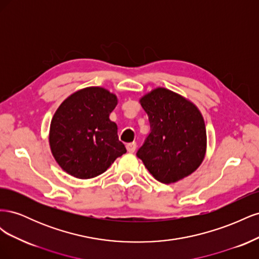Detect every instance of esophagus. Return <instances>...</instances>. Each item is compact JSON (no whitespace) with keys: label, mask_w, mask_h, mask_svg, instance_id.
<instances>
[{"label":"esophagus","mask_w":259,"mask_h":259,"mask_svg":"<svg viewBox=\"0 0 259 259\" xmlns=\"http://www.w3.org/2000/svg\"><path fill=\"white\" fill-rule=\"evenodd\" d=\"M136 148H137L136 143H131V144H127V145H126V150H127L130 153L135 152Z\"/></svg>","instance_id":"1"}]
</instances>
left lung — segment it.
<instances>
[{
  "label": "left lung",
  "instance_id": "1",
  "mask_svg": "<svg viewBox=\"0 0 259 259\" xmlns=\"http://www.w3.org/2000/svg\"><path fill=\"white\" fill-rule=\"evenodd\" d=\"M150 134L136 155L160 183L189 176L204 159L206 130L199 109L169 90L159 88L140 99Z\"/></svg>",
  "mask_w": 259,
  "mask_h": 259
}]
</instances>
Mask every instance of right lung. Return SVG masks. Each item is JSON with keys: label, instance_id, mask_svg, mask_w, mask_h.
Returning <instances> with one entry per match:
<instances>
[{"label": "right lung", "instance_id": "obj_1", "mask_svg": "<svg viewBox=\"0 0 259 259\" xmlns=\"http://www.w3.org/2000/svg\"><path fill=\"white\" fill-rule=\"evenodd\" d=\"M117 104L114 94L103 88H86L69 96L55 112L50 145L59 166L80 179L103 174L126 152L109 119Z\"/></svg>", "mask_w": 259, "mask_h": 259}]
</instances>
